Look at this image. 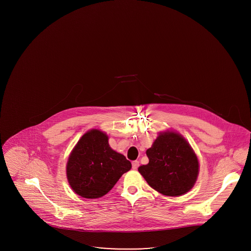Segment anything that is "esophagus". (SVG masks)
Wrapping results in <instances>:
<instances>
[{
    "label": "esophagus",
    "mask_w": 251,
    "mask_h": 251,
    "mask_svg": "<svg viewBox=\"0 0 251 251\" xmlns=\"http://www.w3.org/2000/svg\"><path fill=\"white\" fill-rule=\"evenodd\" d=\"M131 166H132L133 169H137L138 167H139V162H138V161H133V162L131 163Z\"/></svg>",
    "instance_id": "esophagus-1"
}]
</instances>
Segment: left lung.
I'll return each instance as SVG.
<instances>
[{"label": "left lung", "instance_id": "1", "mask_svg": "<svg viewBox=\"0 0 251 251\" xmlns=\"http://www.w3.org/2000/svg\"><path fill=\"white\" fill-rule=\"evenodd\" d=\"M149 164L138 167L149 185L165 196L190 191L199 175V160L191 146L178 132L164 131L148 149Z\"/></svg>", "mask_w": 251, "mask_h": 251}]
</instances>
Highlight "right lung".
<instances>
[{
    "instance_id": "1",
    "label": "right lung",
    "mask_w": 251,
    "mask_h": 251,
    "mask_svg": "<svg viewBox=\"0 0 251 251\" xmlns=\"http://www.w3.org/2000/svg\"><path fill=\"white\" fill-rule=\"evenodd\" d=\"M131 168L126 157L111 149L108 135L92 129L76 144L67 163L72 190L85 199L101 198Z\"/></svg>"
}]
</instances>
